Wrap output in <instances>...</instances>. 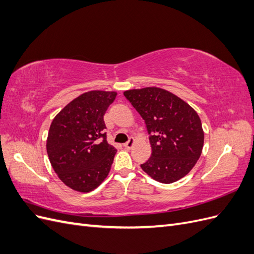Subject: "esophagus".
<instances>
[{
	"label": "esophagus",
	"instance_id": "34e87169",
	"mask_svg": "<svg viewBox=\"0 0 254 254\" xmlns=\"http://www.w3.org/2000/svg\"><path fill=\"white\" fill-rule=\"evenodd\" d=\"M134 143H135L134 137H129V141H128V142H126V143L124 144V147H125L126 149H130V148L132 147Z\"/></svg>",
	"mask_w": 254,
	"mask_h": 254
}]
</instances>
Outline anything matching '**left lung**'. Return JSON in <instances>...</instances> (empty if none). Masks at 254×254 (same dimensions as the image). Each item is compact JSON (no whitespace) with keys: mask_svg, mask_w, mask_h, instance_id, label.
Wrapping results in <instances>:
<instances>
[{"mask_svg":"<svg viewBox=\"0 0 254 254\" xmlns=\"http://www.w3.org/2000/svg\"><path fill=\"white\" fill-rule=\"evenodd\" d=\"M145 121L151 157L142 170L161 183H173L195 166L203 147L200 118L191 107L164 89L148 87L124 92Z\"/></svg>","mask_w":254,"mask_h":254,"instance_id":"obj_1","label":"left lung"}]
</instances>
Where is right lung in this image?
Listing matches in <instances>:
<instances>
[{"mask_svg": "<svg viewBox=\"0 0 254 254\" xmlns=\"http://www.w3.org/2000/svg\"><path fill=\"white\" fill-rule=\"evenodd\" d=\"M115 96L117 92H86L52 122L47 140L50 162L59 179L74 190H93L110 172L117 149L106 140L104 115Z\"/></svg>", "mask_w": 254, "mask_h": 254, "instance_id": "1", "label": "right lung"}]
</instances>
